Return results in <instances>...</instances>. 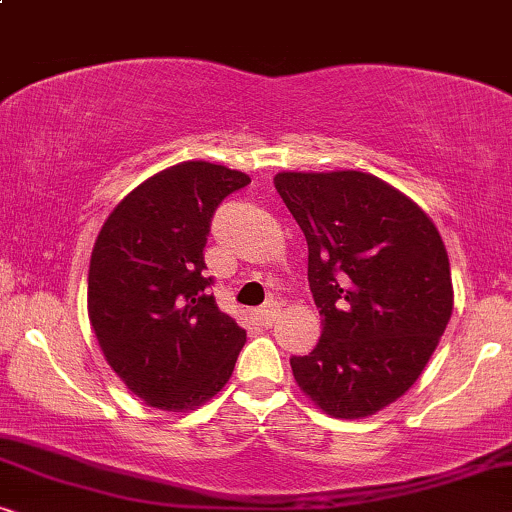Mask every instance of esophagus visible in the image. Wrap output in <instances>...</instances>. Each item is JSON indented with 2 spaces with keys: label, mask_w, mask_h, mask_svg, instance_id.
Returning <instances> with one entry per match:
<instances>
[{
  "label": "esophagus",
  "mask_w": 512,
  "mask_h": 512,
  "mask_svg": "<svg viewBox=\"0 0 512 512\" xmlns=\"http://www.w3.org/2000/svg\"><path fill=\"white\" fill-rule=\"evenodd\" d=\"M279 317V305L277 303H265L261 310H258V319H261V324L268 328L277 321Z\"/></svg>",
  "instance_id": "34e87169"
}]
</instances>
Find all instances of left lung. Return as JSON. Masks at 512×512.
<instances>
[{"mask_svg": "<svg viewBox=\"0 0 512 512\" xmlns=\"http://www.w3.org/2000/svg\"><path fill=\"white\" fill-rule=\"evenodd\" d=\"M275 188L307 240L321 338L291 370L338 419L375 415L422 375L452 317L443 237L424 209L368 172H279Z\"/></svg>", "mask_w": 512, "mask_h": 512, "instance_id": "8db88e82", "label": "left lung"}]
</instances>
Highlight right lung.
<instances>
[{"label":"right lung","mask_w":512,"mask_h":512,"mask_svg":"<svg viewBox=\"0 0 512 512\" xmlns=\"http://www.w3.org/2000/svg\"><path fill=\"white\" fill-rule=\"evenodd\" d=\"M249 181L186 160L125 195L97 235L90 326L111 370L151 408H198L233 375L247 331L209 293L202 249L216 207Z\"/></svg>","instance_id":"add662e5"}]
</instances>
